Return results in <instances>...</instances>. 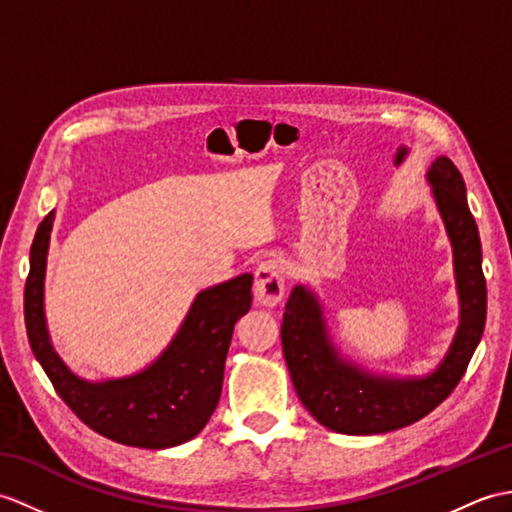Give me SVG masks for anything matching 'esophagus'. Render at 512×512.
Instances as JSON below:
<instances>
[{
  "mask_svg": "<svg viewBox=\"0 0 512 512\" xmlns=\"http://www.w3.org/2000/svg\"><path fill=\"white\" fill-rule=\"evenodd\" d=\"M285 283H288V264L281 257L261 261L255 272V299L261 305L275 307L283 299Z\"/></svg>",
  "mask_w": 512,
  "mask_h": 512,
  "instance_id": "obj_1",
  "label": "esophagus"
}]
</instances>
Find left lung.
Returning a JSON list of instances; mask_svg holds the SVG:
<instances>
[{
    "instance_id": "8db88e82",
    "label": "left lung",
    "mask_w": 512,
    "mask_h": 512,
    "mask_svg": "<svg viewBox=\"0 0 512 512\" xmlns=\"http://www.w3.org/2000/svg\"><path fill=\"white\" fill-rule=\"evenodd\" d=\"M441 209L460 292V327L443 364L423 379L368 377L342 364L325 334L316 296L296 285L285 303L281 344L303 406L329 430L353 436L384 434L423 419L454 392L478 347L486 323L482 246L467 205L465 181L451 159L438 157L430 172Z\"/></svg>"
}]
</instances>
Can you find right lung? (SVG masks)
Listing matches in <instances>:
<instances>
[{"mask_svg": "<svg viewBox=\"0 0 512 512\" xmlns=\"http://www.w3.org/2000/svg\"><path fill=\"white\" fill-rule=\"evenodd\" d=\"M54 211L39 224L30 248L23 316L34 358L71 412L115 443L165 449L192 441L207 425L222 392L233 327L253 301V277L240 275L196 296L185 323L161 358L126 379L91 384L54 353L43 314L45 259Z\"/></svg>", "mask_w": 512, "mask_h": 512, "instance_id": "obj_1", "label": "right lung"}]
</instances>
